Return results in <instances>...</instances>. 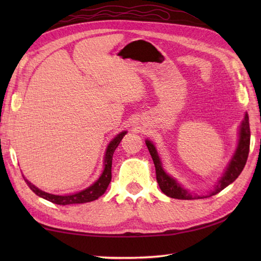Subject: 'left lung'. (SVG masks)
<instances>
[{
    "instance_id": "8db88e82",
    "label": "left lung",
    "mask_w": 261,
    "mask_h": 261,
    "mask_svg": "<svg viewBox=\"0 0 261 261\" xmlns=\"http://www.w3.org/2000/svg\"><path fill=\"white\" fill-rule=\"evenodd\" d=\"M146 145L152 157L154 167H156L157 182L160 187V190L163 191V193L171 198L192 199L193 196L190 193L185 191L184 188H182L174 178H171L170 176H168L165 173L162 167V162H160L157 150L152 145V142L147 140ZM249 148H250V126H249V116L248 114H246L245 120L242 121V124H241L240 139H239V145H238V148H237V151L234 153L233 158L231 159V163L229 164L228 168H226L225 173L223 174V177L219 180L218 185H216L215 191L213 193H211V196L215 195L216 193L224 190L226 186H229L231 182H233L238 178V176L241 174L242 169L245 168L246 166L248 154H249Z\"/></svg>"
}]
</instances>
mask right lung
<instances>
[{"mask_svg": "<svg viewBox=\"0 0 261 261\" xmlns=\"http://www.w3.org/2000/svg\"><path fill=\"white\" fill-rule=\"evenodd\" d=\"M125 134H126V131L121 132L120 135L116 136L114 139L110 142V145L108 146V149H107V152H105L103 173H102L101 177H99V178L95 182H94L93 185L87 187L86 190L82 191L80 193L73 194V195H66V196L54 195V194H49V193L39 190L38 187L32 185L29 180H27L23 177L25 182H27V185L29 186L31 188V191L35 192L38 196H40L42 198L47 199V201H49V202L58 204V205L81 204V203H87V202L95 201V199H97L99 196H102L105 193V191H107V188L111 181V178H112V173H111V169H112L113 153L115 151L116 147L119 146V143L122 140V138L124 137Z\"/></svg>", "mask_w": 261, "mask_h": 261, "instance_id": "add662e5", "label": "right lung"}]
</instances>
